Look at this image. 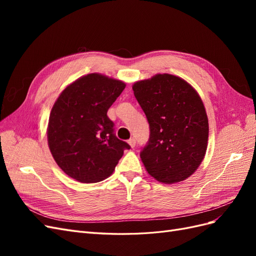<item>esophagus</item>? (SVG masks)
Listing matches in <instances>:
<instances>
[{
  "instance_id": "esophagus-1",
  "label": "esophagus",
  "mask_w": 256,
  "mask_h": 256,
  "mask_svg": "<svg viewBox=\"0 0 256 256\" xmlns=\"http://www.w3.org/2000/svg\"><path fill=\"white\" fill-rule=\"evenodd\" d=\"M128 143H129V145L134 148V147L136 146V138H131L130 140L128 141Z\"/></svg>"
}]
</instances>
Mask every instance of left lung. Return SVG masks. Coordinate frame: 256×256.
I'll return each instance as SVG.
<instances>
[{
  "label": "left lung",
  "instance_id": "8db88e82",
  "mask_svg": "<svg viewBox=\"0 0 256 256\" xmlns=\"http://www.w3.org/2000/svg\"><path fill=\"white\" fill-rule=\"evenodd\" d=\"M134 94L150 124V138L140 156L160 182H182L203 161L208 141V118L202 99L176 76L156 74L134 83Z\"/></svg>",
  "mask_w": 256,
  "mask_h": 256
}]
</instances>
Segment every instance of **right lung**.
Here are the masks:
<instances>
[{
	"instance_id": "1",
	"label": "right lung",
	"mask_w": 256,
	"mask_h": 256,
	"mask_svg": "<svg viewBox=\"0 0 256 256\" xmlns=\"http://www.w3.org/2000/svg\"><path fill=\"white\" fill-rule=\"evenodd\" d=\"M126 84L99 74L84 76L62 92L48 126V143L58 166L84 184L109 177L130 145L114 134L106 115Z\"/></svg>"
}]
</instances>
